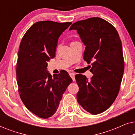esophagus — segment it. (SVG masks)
Here are the masks:
<instances>
[{
  "mask_svg": "<svg viewBox=\"0 0 135 135\" xmlns=\"http://www.w3.org/2000/svg\"><path fill=\"white\" fill-rule=\"evenodd\" d=\"M69 75L71 76V77L73 79V81H75V74L74 73H69Z\"/></svg>",
  "mask_w": 135,
  "mask_h": 135,
  "instance_id": "1",
  "label": "esophagus"
}]
</instances>
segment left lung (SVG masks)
<instances>
[{
    "mask_svg": "<svg viewBox=\"0 0 135 135\" xmlns=\"http://www.w3.org/2000/svg\"><path fill=\"white\" fill-rule=\"evenodd\" d=\"M69 30H76L85 49L84 60L90 64L93 75L75 76L79 90V104L93 115L102 113L114 102L124 71L122 46L117 30L98 17L75 22Z\"/></svg>",
    "mask_w": 135,
    "mask_h": 135,
    "instance_id": "1",
    "label": "left lung"
}]
</instances>
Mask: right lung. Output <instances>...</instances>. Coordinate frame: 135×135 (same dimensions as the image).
I'll list each match as a JSON object with an SVG mask.
<instances>
[{"mask_svg": "<svg viewBox=\"0 0 135 135\" xmlns=\"http://www.w3.org/2000/svg\"><path fill=\"white\" fill-rule=\"evenodd\" d=\"M72 24L38 21L24 35L18 51L16 79L20 98L27 109L48 119L56 112L73 80L66 71L53 76L47 62L54 58L58 38Z\"/></svg>", "mask_w": 135, "mask_h": 135, "instance_id": "right-lung-1", "label": "right lung"}]
</instances>
